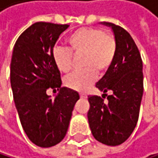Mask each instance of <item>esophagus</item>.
<instances>
[{
  "instance_id": "1",
  "label": "esophagus",
  "mask_w": 158,
  "mask_h": 158,
  "mask_svg": "<svg viewBox=\"0 0 158 158\" xmlns=\"http://www.w3.org/2000/svg\"><path fill=\"white\" fill-rule=\"evenodd\" d=\"M80 96H81V99H86V98H87V95H86V94L81 93Z\"/></svg>"
}]
</instances>
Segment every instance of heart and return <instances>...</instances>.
Here are the masks:
<instances>
[{
    "label": "heart",
    "mask_w": 158,
    "mask_h": 158,
    "mask_svg": "<svg viewBox=\"0 0 158 158\" xmlns=\"http://www.w3.org/2000/svg\"><path fill=\"white\" fill-rule=\"evenodd\" d=\"M67 49L56 48L53 61L61 73L72 68V55H82L80 72L70 74L64 78V85L72 90L85 91L93 84L96 75L104 74L117 55V41L103 30L95 27H82L71 33L66 39Z\"/></svg>",
    "instance_id": "b5f03b06"
}]
</instances>
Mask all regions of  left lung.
<instances>
[{
    "instance_id": "obj_1",
    "label": "left lung",
    "mask_w": 158,
    "mask_h": 158,
    "mask_svg": "<svg viewBox=\"0 0 158 158\" xmlns=\"http://www.w3.org/2000/svg\"><path fill=\"white\" fill-rule=\"evenodd\" d=\"M112 28L117 41V55L96 87L102 97L89 96V126L98 141L117 146L126 141L135 130L143 96V73L140 53L131 35L118 25L101 23ZM111 92L107 96L106 93Z\"/></svg>"
}]
</instances>
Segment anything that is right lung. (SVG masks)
Returning a JSON list of instances; mask_svg holds the SVG:
<instances>
[{"label": "right lung", "instance_id": "obj_1", "mask_svg": "<svg viewBox=\"0 0 158 158\" xmlns=\"http://www.w3.org/2000/svg\"><path fill=\"white\" fill-rule=\"evenodd\" d=\"M68 24L39 22L18 38L10 64L15 106L26 135L39 147L55 146L67 133L80 95L61 87L60 72L53 61V48ZM60 90L54 100L46 92Z\"/></svg>", "mask_w": 158, "mask_h": 158}]
</instances>
